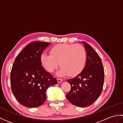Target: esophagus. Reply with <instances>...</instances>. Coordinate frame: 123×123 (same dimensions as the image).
Listing matches in <instances>:
<instances>
[{"label":"esophagus","mask_w":123,"mask_h":123,"mask_svg":"<svg viewBox=\"0 0 123 123\" xmlns=\"http://www.w3.org/2000/svg\"><path fill=\"white\" fill-rule=\"evenodd\" d=\"M57 82H58V83H60L61 82H62V81H63V80L61 79H60V78H57Z\"/></svg>","instance_id":"34e87169"}]
</instances>
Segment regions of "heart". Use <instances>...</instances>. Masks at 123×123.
<instances>
[{
	"instance_id": "heart-1",
	"label": "heart",
	"mask_w": 123,
	"mask_h": 123,
	"mask_svg": "<svg viewBox=\"0 0 123 123\" xmlns=\"http://www.w3.org/2000/svg\"><path fill=\"white\" fill-rule=\"evenodd\" d=\"M50 54L41 55L42 64L47 71L53 72L60 63L62 67L57 73L60 76H76L86 65L87 53L85 47L80 44H57L51 49Z\"/></svg>"
}]
</instances>
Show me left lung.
Wrapping results in <instances>:
<instances>
[{"mask_svg":"<svg viewBox=\"0 0 123 123\" xmlns=\"http://www.w3.org/2000/svg\"><path fill=\"white\" fill-rule=\"evenodd\" d=\"M83 43L87 52L86 65L77 77L67 80L71 88L66 95L72 105L80 107L90 106L100 95L105 75L99 55L89 44L85 41Z\"/></svg>","mask_w":123,"mask_h":123,"instance_id":"left-lung-1","label":"left lung"}]
</instances>
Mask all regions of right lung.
<instances>
[{"label":"right lung","mask_w":123,"mask_h":123,"mask_svg":"<svg viewBox=\"0 0 123 123\" xmlns=\"http://www.w3.org/2000/svg\"><path fill=\"white\" fill-rule=\"evenodd\" d=\"M50 43H29L15 59L10 72V85L15 98L29 108L40 106L46 99V90L57 83L56 78L42 66L41 56Z\"/></svg>","instance_id":"obj_1"}]
</instances>
